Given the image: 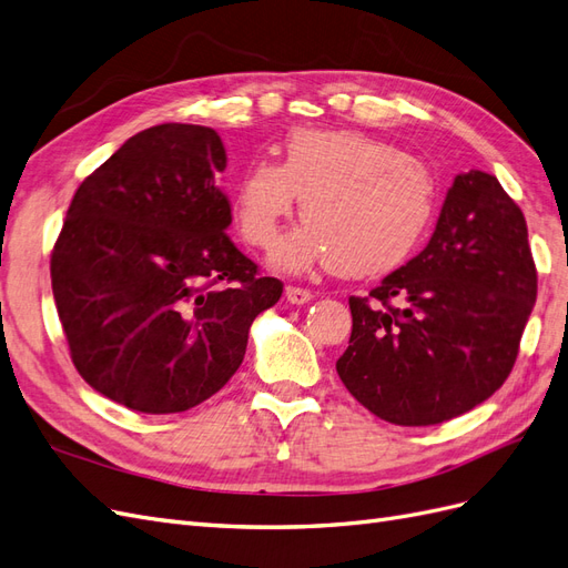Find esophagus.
Masks as SVG:
<instances>
[{
    "label": "esophagus",
    "mask_w": 568,
    "mask_h": 568,
    "mask_svg": "<svg viewBox=\"0 0 568 568\" xmlns=\"http://www.w3.org/2000/svg\"><path fill=\"white\" fill-rule=\"evenodd\" d=\"M284 296H286V301H288V303L303 305V303H307V301H313V291H307V288H301V286L288 284V286L284 288Z\"/></svg>",
    "instance_id": "1"
}]
</instances>
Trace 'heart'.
<instances>
[{
  "label": "heart",
  "mask_w": 568,
  "mask_h": 568,
  "mask_svg": "<svg viewBox=\"0 0 568 568\" xmlns=\"http://www.w3.org/2000/svg\"><path fill=\"white\" fill-rule=\"evenodd\" d=\"M301 199L305 225L274 263H332L348 277H379L417 248L436 211L432 170L403 149L359 130L301 128L282 142V161H253L232 194L236 230L270 248Z\"/></svg>",
  "instance_id": "1"
}]
</instances>
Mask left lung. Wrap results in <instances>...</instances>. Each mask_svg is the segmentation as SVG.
<instances>
[{
    "label": "left lung",
    "instance_id": "1",
    "mask_svg": "<svg viewBox=\"0 0 568 568\" xmlns=\"http://www.w3.org/2000/svg\"><path fill=\"white\" fill-rule=\"evenodd\" d=\"M538 294L526 217L495 175L455 178L426 248L367 298L336 372L353 398L398 426L474 409L505 384Z\"/></svg>",
    "mask_w": 568,
    "mask_h": 568
}]
</instances>
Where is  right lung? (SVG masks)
Listing matches in <instances>:
<instances>
[{"instance_id":"add662e5","label":"right lung","mask_w":568,"mask_h":568,"mask_svg":"<svg viewBox=\"0 0 568 568\" xmlns=\"http://www.w3.org/2000/svg\"><path fill=\"white\" fill-rule=\"evenodd\" d=\"M220 134L165 123L136 132L84 180L51 253V288L73 365L144 415L209 400L246 355L282 282L227 236Z\"/></svg>"}]
</instances>
